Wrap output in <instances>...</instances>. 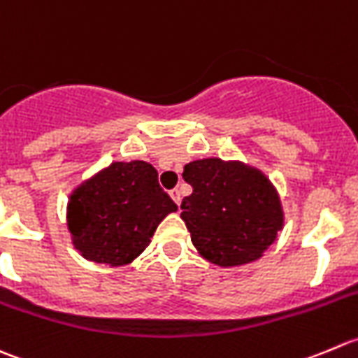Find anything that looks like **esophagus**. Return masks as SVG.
I'll return each instance as SVG.
<instances>
[{
    "label": "esophagus",
    "instance_id": "obj_1",
    "mask_svg": "<svg viewBox=\"0 0 358 358\" xmlns=\"http://www.w3.org/2000/svg\"><path fill=\"white\" fill-rule=\"evenodd\" d=\"M171 196L176 203L180 205V191L178 189V187H176V189H171Z\"/></svg>",
    "mask_w": 358,
    "mask_h": 358
}]
</instances>
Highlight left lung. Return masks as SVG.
I'll use <instances>...</instances> for the list:
<instances>
[{
  "mask_svg": "<svg viewBox=\"0 0 358 358\" xmlns=\"http://www.w3.org/2000/svg\"><path fill=\"white\" fill-rule=\"evenodd\" d=\"M182 178L193 193L180 217L198 252L219 266H240L263 256L284 226L280 198L259 171L219 158L191 162Z\"/></svg>",
  "mask_w": 358,
  "mask_h": 358,
  "instance_id": "obj_1",
  "label": "left lung"
}]
</instances>
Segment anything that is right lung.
Masks as SVG:
<instances>
[{"label": "right lung", "instance_id": "add662e5", "mask_svg": "<svg viewBox=\"0 0 358 358\" xmlns=\"http://www.w3.org/2000/svg\"><path fill=\"white\" fill-rule=\"evenodd\" d=\"M176 210L153 165L115 162L74 189L67 228L85 259L123 266L146 249L158 224Z\"/></svg>", "mask_w": 358, "mask_h": 358}]
</instances>
